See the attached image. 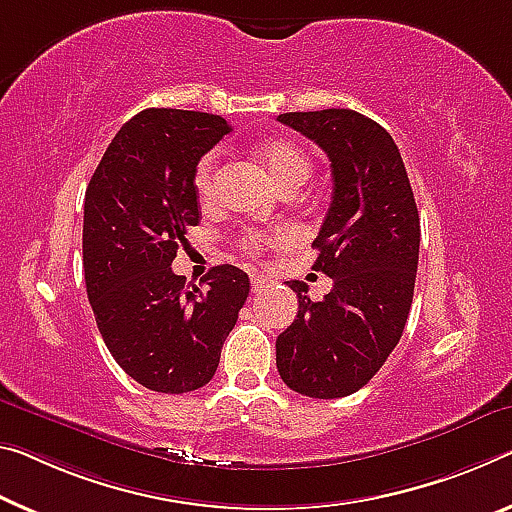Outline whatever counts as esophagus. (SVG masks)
Segmentation results:
<instances>
[{"instance_id":"34e87169","label":"esophagus","mask_w":512,"mask_h":512,"mask_svg":"<svg viewBox=\"0 0 512 512\" xmlns=\"http://www.w3.org/2000/svg\"><path fill=\"white\" fill-rule=\"evenodd\" d=\"M272 286V279H267V277H251V290H254V293H261L263 288H270Z\"/></svg>"}]
</instances>
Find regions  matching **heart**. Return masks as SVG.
Wrapping results in <instances>:
<instances>
[{
  "label": "heart",
  "instance_id": "b5f03b06",
  "mask_svg": "<svg viewBox=\"0 0 512 512\" xmlns=\"http://www.w3.org/2000/svg\"><path fill=\"white\" fill-rule=\"evenodd\" d=\"M258 160L263 162L267 174L272 176V180L281 187V190H288V187H295L297 190V187L311 176V157L306 155L304 148H300L290 139L265 141V144L258 146ZM217 167L219 155L215 151H210L201 157L194 169V190L203 203H210L212 196H215ZM272 242L274 238L270 233L247 231L240 238V249L245 251L249 258H258Z\"/></svg>",
  "mask_w": 512,
  "mask_h": 512
}]
</instances>
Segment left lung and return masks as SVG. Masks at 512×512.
<instances>
[{"label":"left lung","mask_w":512,"mask_h":512,"mask_svg":"<svg viewBox=\"0 0 512 512\" xmlns=\"http://www.w3.org/2000/svg\"><path fill=\"white\" fill-rule=\"evenodd\" d=\"M332 162L334 192L313 247V270L334 279L311 302L304 281L297 318L277 336V368L309 398H343L380 371L403 336L414 297L421 222L398 146L380 123L352 109L288 112Z\"/></svg>","instance_id":"8db88e82"}]
</instances>
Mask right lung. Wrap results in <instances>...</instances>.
<instances>
[{
  "instance_id": "1",
  "label": "right lung",
  "mask_w": 512,
  "mask_h": 512,
  "mask_svg": "<svg viewBox=\"0 0 512 512\" xmlns=\"http://www.w3.org/2000/svg\"><path fill=\"white\" fill-rule=\"evenodd\" d=\"M231 128L222 116L144 109L116 132L84 196V279L93 316L125 373L160 393L201 389L249 295V277L217 265L203 288L171 270L199 224L194 169Z\"/></svg>"
}]
</instances>
